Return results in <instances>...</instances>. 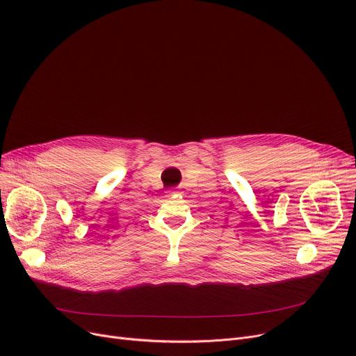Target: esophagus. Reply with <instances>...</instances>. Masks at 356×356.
Segmentation results:
<instances>
[{
	"instance_id": "1",
	"label": "esophagus",
	"mask_w": 356,
	"mask_h": 356,
	"mask_svg": "<svg viewBox=\"0 0 356 356\" xmlns=\"http://www.w3.org/2000/svg\"><path fill=\"white\" fill-rule=\"evenodd\" d=\"M170 193H172V195H175V193H176V192H173V191H172V192H170Z\"/></svg>"
}]
</instances>
